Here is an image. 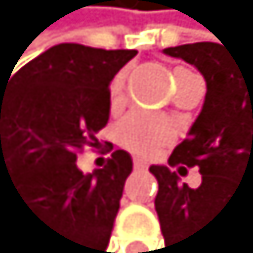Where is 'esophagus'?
I'll return each mask as SVG.
<instances>
[{
	"label": "esophagus",
	"mask_w": 253,
	"mask_h": 253,
	"mask_svg": "<svg viewBox=\"0 0 253 253\" xmlns=\"http://www.w3.org/2000/svg\"><path fill=\"white\" fill-rule=\"evenodd\" d=\"M146 165H148V163L143 161V158H139V156L133 158V167H135V169H146Z\"/></svg>",
	"instance_id": "obj_1"
}]
</instances>
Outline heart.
<instances>
[{"label":"heart","instance_id":"obj_1","mask_svg":"<svg viewBox=\"0 0 253 253\" xmlns=\"http://www.w3.org/2000/svg\"><path fill=\"white\" fill-rule=\"evenodd\" d=\"M173 135V126L169 120H165L156 114L133 110L125 118H120L116 126V139L120 146H125L133 152H150L165 141H169Z\"/></svg>","mask_w":253,"mask_h":253}]
</instances>
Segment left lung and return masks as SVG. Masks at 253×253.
<instances>
[{
  "label": "left lung",
  "instance_id": "left-lung-1",
  "mask_svg": "<svg viewBox=\"0 0 253 253\" xmlns=\"http://www.w3.org/2000/svg\"><path fill=\"white\" fill-rule=\"evenodd\" d=\"M165 54L194 65L207 82L188 139L169 156V167L180 170L199 167L201 186L188 189L169 167H150L158 182L154 207L165 250L190 253L203 245L207 228L224 209L253 207V59H237L215 42L165 48Z\"/></svg>",
  "mask_w": 253,
  "mask_h": 253
}]
</instances>
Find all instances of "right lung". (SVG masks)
<instances>
[{
    "label": "right lung",
    "instance_id": "add662e5",
    "mask_svg": "<svg viewBox=\"0 0 253 253\" xmlns=\"http://www.w3.org/2000/svg\"><path fill=\"white\" fill-rule=\"evenodd\" d=\"M135 50L59 44L0 84V182L54 237L52 253H103L133 161L116 150L103 169L76 158L110 120V82ZM14 71V69H12Z\"/></svg>",
    "mask_w": 253,
    "mask_h": 253
}]
</instances>
